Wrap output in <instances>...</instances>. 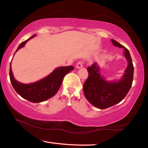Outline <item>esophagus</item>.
Here are the masks:
<instances>
[{
  "label": "esophagus",
  "instance_id": "34e87169",
  "mask_svg": "<svg viewBox=\"0 0 148 148\" xmlns=\"http://www.w3.org/2000/svg\"><path fill=\"white\" fill-rule=\"evenodd\" d=\"M83 66V61H79V62L76 64V68L77 69H81V68H82Z\"/></svg>",
  "mask_w": 148,
  "mask_h": 148
}]
</instances>
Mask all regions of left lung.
<instances>
[{"mask_svg": "<svg viewBox=\"0 0 148 148\" xmlns=\"http://www.w3.org/2000/svg\"><path fill=\"white\" fill-rule=\"evenodd\" d=\"M114 46L122 48L128 62L125 73L119 81L108 82L101 76L99 67L95 63L87 68L88 77L83 84V92L87 100L97 108L104 109L119 103L127 95L132 85L134 66L129 50L119 42L111 39Z\"/></svg>", "mask_w": 148, "mask_h": 148, "instance_id": "obj_1", "label": "left lung"}]
</instances>
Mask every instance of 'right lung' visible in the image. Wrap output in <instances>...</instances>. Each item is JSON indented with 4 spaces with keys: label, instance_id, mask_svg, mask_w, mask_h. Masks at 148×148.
Segmentation results:
<instances>
[{
    "label": "right lung",
    "instance_id": "obj_1",
    "mask_svg": "<svg viewBox=\"0 0 148 148\" xmlns=\"http://www.w3.org/2000/svg\"><path fill=\"white\" fill-rule=\"evenodd\" d=\"M36 35H34L27 40L21 42L16 52L25 46L28 40L33 38ZM74 69V66H72L58 67L48 76L38 82L24 84L17 82L14 78L10 64V78L13 87L21 97L34 103H39L54 96L60 88L65 75Z\"/></svg>",
    "mask_w": 148,
    "mask_h": 148
}]
</instances>
